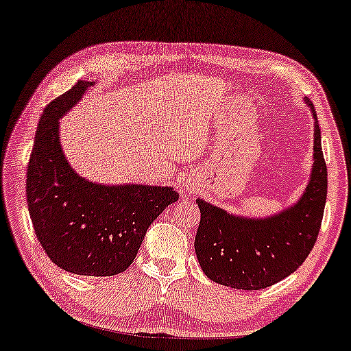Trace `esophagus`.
Segmentation results:
<instances>
[{"mask_svg": "<svg viewBox=\"0 0 351 351\" xmlns=\"http://www.w3.org/2000/svg\"><path fill=\"white\" fill-rule=\"evenodd\" d=\"M182 190V193H185V191H190V188H188V185L186 186H183V188H180Z\"/></svg>", "mask_w": 351, "mask_h": 351, "instance_id": "34e87169", "label": "esophagus"}]
</instances>
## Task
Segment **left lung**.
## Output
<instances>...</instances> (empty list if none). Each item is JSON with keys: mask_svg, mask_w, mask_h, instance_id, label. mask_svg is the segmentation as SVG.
Returning a JSON list of instances; mask_svg holds the SVG:
<instances>
[{"mask_svg": "<svg viewBox=\"0 0 351 351\" xmlns=\"http://www.w3.org/2000/svg\"><path fill=\"white\" fill-rule=\"evenodd\" d=\"M314 161L301 197L267 218H246L196 199L201 223L194 250L206 276L232 289L258 290L292 274L306 261L319 235L326 202L328 172L314 105Z\"/></svg>", "mask_w": 351, "mask_h": 351, "instance_id": "left-lung-1", "label": "left lung"}]
</instances>
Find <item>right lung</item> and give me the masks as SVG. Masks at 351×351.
<instances>
[{
	"mask_svg": "<svg viewBox=\"0 0 351 351\" xmlns=\"http://www.w3.org/2000/svg\"><path fill=\"white\" fill-rule=\"evenodd\" d=\"M94 84L80 80L42 112L26 172V199L37 239L53 263L82 276H114L132 265L149 226L179 194L172 186L104 185L70 166L59 119Z\"/></svg>",
	"mask_w": 351,
	"mask_h": 351,
	"instance_id": "right-lung-1",
	"label": "right lung"
}]
</instances>
